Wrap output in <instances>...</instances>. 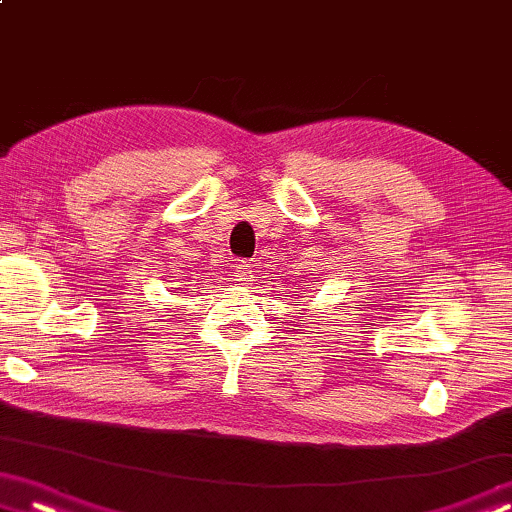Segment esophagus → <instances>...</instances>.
<instances>
[{
    "mask_svg": "<svg viewBox=\"0 0 512 512\" xmlns=\"http://www.w3.org/2000/svg\"><path fill=\"white\" fill-rule=\"evenodd\" d=\"M255 278V271H253V264L246 262V259H241L239 264H236V280L241 282V285H250Z\"/></svg>",
    "mask_w": 512,
    "mask_h": 512,
    "instance_id": "1",
    "label": "esophagus"
}]
</instances>
